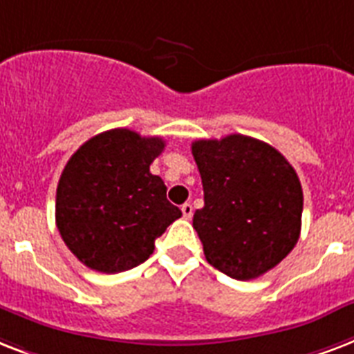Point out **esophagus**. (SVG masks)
Returning <instances> with one entry per match:
<instances>
[{
    "mask_svg": "<svg viewBox=\"0 0 354 354\" xmlns=\"http://www.w3.org/2000/svg\"><path fill=\"white\" fill-rule=\"evenodd\" d=\"M180 210H183V216H185L186 220H190L192 214H194V207H192L190 203H185V205L180 207Z\"/></svg>",
    "mask_w": 354,
    "mask_h": 354,
    "instance_id": "1",
    "label": "esophagus"
}]
</instances>
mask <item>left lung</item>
Instances as JSON below:
<instances>
[{
	"label": "left lung",
	"instance_id": "1",
	"mask_svg": "<svg viewBox=\"0 0 354 354\" xmlns=\"http://www.w3.org/2000/svg\"><path fill=\"white\" fill-rule=\"evenodd\" d=\"M205 207L194 229L208 264L249 281L275 268L299 240L303 190L292 164L262 140H196Z\"/></svg>",
	"mask_w": 354,
	"mask_h": 354
}]
</instances>
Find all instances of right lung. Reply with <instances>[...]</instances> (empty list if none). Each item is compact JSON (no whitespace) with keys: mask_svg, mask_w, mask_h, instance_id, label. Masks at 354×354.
<instances>
[{"mask_svg":"<svg viewBox=\"0 0 354 354\" xmlns=\"http://www.w3.org/2000/svg\"><path fill=\"white\" fill-rule=\"evenodd\" d=\"M164 140L111 129L84 142L62 169L55 220L68 249L90 270L120 273L153 254L183 212L149 166Z\"/></svg>","mask_w":354,"mask_h":354,"instance_id":"1","label":"right lung"}]
</instances>
